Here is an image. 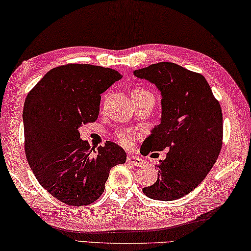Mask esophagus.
<instances>
[{"label": "esophagus", "mask_w": 251, "mask_h": 251, "mask_svg": "<svg viewBox=\"0 0 251 251\" xmlns=\"http://www.w3.org/2000/svg\"><path fill=\"white\" fill-rule=\"evenodd\" d=\"M126 162H128L130 166L132 167H142L143 166V160L139 157H135V155L129 154L126 157Z\"/></svg>", "instance_id": "1"}]
</instances>
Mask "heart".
Returning <instances> with one entry per match:
<instances>
[{
  "mask_svg": "<svg viewBox=\"0 0 251 251\" xmlns=\"http://www.w3.org/2000/svg\"><path fill=\"white\" fill-rule=\"evenodd\" d=\"M132 93H145V91H141V90H134ZM118 141L123 146H129L130 145V134L129 133H119L117 135Z\"/></svg>",
  "mask_w": 251,
  "mask_h": 251,
  "instance_id": "obj_1",
  "label": "heart"
}]
</instances>
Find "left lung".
<instances>
[{
  "mask_svg": "<svg viewBox=\"0 0 251 251\" xmlns=\"http://www.w3.org/2000/svg\"><path fill=\"white\" fill-rule=\"evenodd\" d=\"M161 93V119L143 141V154L168 148L158 179L142 189L154 200L171 201L194 190L215 164L223 145V113L203 75L171 62L133 71Z\"/></svg>",
  "mask_w": 251,
  "mask_h": 251,
  "instance_id": "obj_1",
  "label": "left lung"
}]
</instances>
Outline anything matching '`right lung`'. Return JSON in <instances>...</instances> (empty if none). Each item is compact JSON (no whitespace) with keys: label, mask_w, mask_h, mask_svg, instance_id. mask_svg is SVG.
<instances>
[{"label":"right lung","mask_w":251,"mask_h":251,"mask_svg":"<svg viewBox=\"0 0 251 251\" xmlns=\"http://www.w3.org/2000/svg\"><path fill=\"white\" fill-rule=\"evenodd\" d=\"M122 75L90 64H67L49 71L28 92L23 108L25 154L45 190L70 206L100 198L111 168L125 163L126 151L106 141L96 154L79 129L96 121L101 96Z\"/></svg>","instance_id":"right-lung-1"}]
</instances>
